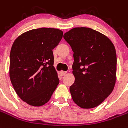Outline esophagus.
<instances>
[{
  "instance_id": "34e87169",
  "label": "esophagus",
  "mask_w": 128,
  "mask_h": 128,
  "mask_svg": "<svg viewBox=\"0 0 128 128\" xmlns=\"http://www.w3.org/2000/svg\"><path fill=\"white\" fill-rule=\"evenodd\" d=\"M66 73H67V72H64V71H61L60 72V75H62V76H64V75H65Z\"/></svg>"
}]
</instances>
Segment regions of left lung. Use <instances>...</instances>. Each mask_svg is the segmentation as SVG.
I'll list each match as a JSON object with an SVG mask.
<instances>
[{
	"mask_svg": "<svg viewBox=\"0 0 128 128\" xmlns=\"http://www.w3.org/2000/svg\"><path fill=\"white\" fill-rule=\"evenodd\" d=\"M72 47L75 82L70 86L74 102L91 109L102 104L116 82V54L110 39L88 28H75L64 35Z\"/></svg>",
	"mask_w": 128,
	"mask_h": 128,
	"instance_id": "1",
	"label": "left lung"
}]
</instances>
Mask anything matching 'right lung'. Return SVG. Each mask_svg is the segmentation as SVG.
I'll return each instance as SVG.
<instances>
[{"instance_id":"obj_1","label":"right lung","mask_w":128,"mask_h":128,"mask_svg":"<svg viewBox=\"0 0 128 128\" xmlns=\"http://www.w3.org/2000/svg\"><path fill=\"white\" fill-rule=\"evenodd\" d=\"M62 36L60 30L42 28L23 33L13 43L10 76L18 96L27 104L44 105L59 84L53 50Z\"/></svg>"}]
</instances>
